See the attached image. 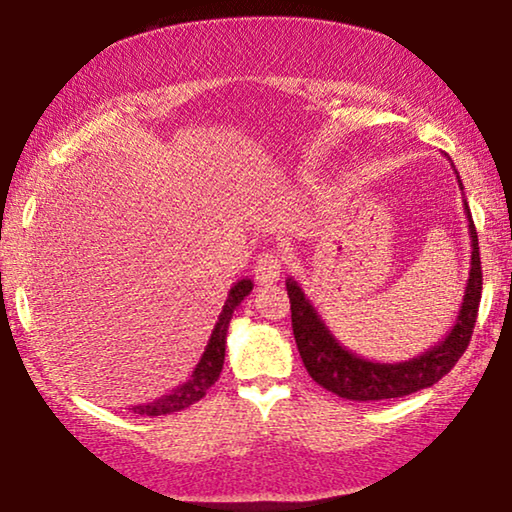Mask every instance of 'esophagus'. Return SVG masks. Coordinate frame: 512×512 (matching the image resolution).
<instances>
[{"instance_id": "34e87169", "label": "esophagus", "mask_w": 512, "mask_h": 512, "mask_svg": "<svg viewBox=\"0 0 512 512\" xmlns=\"http://www.w3.org/2000/svg\"><path fill=\"white\" fill-rule=\"evenodd\" d=\"M282 258H279L277 254H272V251H268V254H261L258 256L256 261V268H254V275L261 284H272L277 282L279 277H282Z\"/></svg>"}]
</instances>
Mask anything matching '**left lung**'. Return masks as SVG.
<instances>
[{"instance_id": "obj_1", "label": "left lung", "mask_w": 512, "mask_h": 512, "mask_svg": "<svg viewBox=\"0 0 512 512\" xmlns=\"http://www.w3.org/2000/svg\"><path fill=\"white\" fill-rule=\"evenodd\" d=\"M459 188L464 191L461 179ZM464 209L468 235H471V268H468L464 300H461L457 321L438 345L429 347L419 356H412L408 361L382 363L354 354L324 324L317 307L305 296L296 279H286V291H289L291 300L293 338H296L300 359H303L307 373L314 382L340 398H349V401H387V398H401L431 387L440 377L450 373L454 363L466 352L468 342H471L482 296L478 233H475L471 209H468L466 200Z\"/></svg>"}]
</instances>
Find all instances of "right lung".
<instances>
[{
  "label": "right lung",
  "instance_id": "1",
  "mask_svg": "<svg viewBox=\"0 0 512 512\" xmlns=\"http://www.w3.org/2000/svg\"><path fill=\"white\" fill-rule=\"evenodd\" d=\"M251 289H254V282H251V279H240V282L233 284V289L228 291L226 303H223L219 321H216L214 331L209 335L205 352H202L198 366L193 368L191 377H188L184 384H179L177 389H172V394L156 398L153 403L132 405L130 410L135 412V415H146V417L172 415V412H179L188 408V405L198 403L200 398L207 394V389L219 380L223 359H226V338H228L230 319H233V312L237 310V305L249 296Z\"/></svg>",
  "mask_w": 512,
  "mask_h": 512
}]
</instances>
